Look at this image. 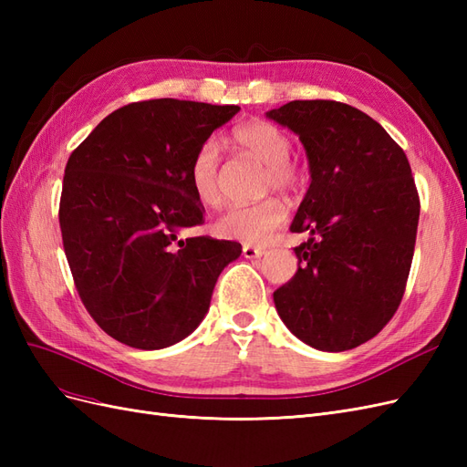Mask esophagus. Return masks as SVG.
I'll return each instance as SVG.
<instances>
[{
  "label": "esophagus",
  "instance_id": "esophagus-1",
  "mask_svg": "<svg viewBox=\"0 0 467 467\" xmlns=\"http://www.w3.org/2000/svg\"><path fill=\"white\" fill-rule=\"evenodd\" d=\"M265 255L263 247H255V245H244V257L245 259H259Z\"/></svg>",
  "mask_w": 467,
  "mask_h": 467
}]
</instances>
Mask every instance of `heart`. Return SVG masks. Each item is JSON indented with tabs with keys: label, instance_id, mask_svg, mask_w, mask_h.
<instances>
[{
	"label": "heart",
	"instance_id": "1",
	"mask_svg": "<svg viewBox=\"0 0 467 467\" xmlns=\"http://www.w3.org/2000/svg\"><path fill=\"white\" fill-rule=\"evenodd\" d=\"M239 150L265 163V187L294 192L298 191L306 175L302 167L290 160V136L280 126L268 120H249L237 126L232 134ZM222 155L220 144L208 138L194 151L189 165V181L196 201L204 206L222 202L220 187ZM288 218V210L278 199H265L255 204H237L223 210L214 230L223 239H235L244 244H263Z\"/></svg>",
	"mask_w": 467,
	"mask_h": 467
}]
</instances>
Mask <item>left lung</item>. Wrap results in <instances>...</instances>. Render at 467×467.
I'll use <instances>...</instances> for the list:
<instances>
[{
	"label": "left lung",
	"instance_id": "left-lung-1",
	"mask_svg": "<svg viewBox=\"0 0 467 467\" xmlns=\"http://www.w3.org/2000/svg\"><path fill=\"white\" fill-rule=\"evenodd\" d=\"M300 136L312 182L290 230L298 271L275 292L286 327L329 352L370 341L398 312L411 271L420 201L411 165L366 112L314 99L266 112Z\"/></svg>",
	"mask_w": 467,
	"mask_h": 467
}]
</instances>
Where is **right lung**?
Instances as JSON below:
<instances>
[{"mask_svg": "<svg viewBox=\"0 0 467 467\" xmlns=\"http://www.w3.org/2000/svg\"><path fill=\"white\" fill-rule=\"evenodd\" d=\"M237 105L150 99L124 105L72 151L60 230L89 316L117 341L155 350L204 319L223 266L242 245L208 235L189 181L194 151Z\"/></svg>", "mask_w": 467, "mask_h": 467, "instance_id": "1", "label": "right lung"}]
</instances>
